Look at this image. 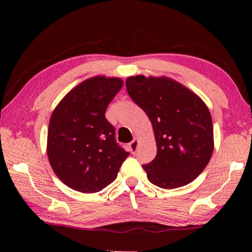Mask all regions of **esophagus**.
<instances>
[{
  "mask_svg": "<svg viewBox=\"0 0 252 252\" xmlns=\"http://www.w3.org/2000/svg\"><path fill=\"white\" fill-rule=\"evenodd\" d=\"M138 144H139L138 139H134L133 141L130 142L129 148H130V151H131L132 153H135V152H136V149H138Z\"/></svg>",
  "mask_w": 252,
  "mask_h": 252,
  "instance_id": "34e87169",
  "label": "esophagus"
}]
</instances>
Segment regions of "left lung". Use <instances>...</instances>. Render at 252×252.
Segmentation results:
<instances>
[{"instance_id":"left-lung-1","label":"left lung","mask_w":252,"mask_h":252,"mask_svg":"<svg viewBox=\"0 0 252 252\" xmlns=\"http://www.w3.org/2000/svg\"><path fill=\"white\" fill-rule=\"evenodd\" d=\"M126 91L152 123L157 156L143 164L149 181L163 189L192 182L211 159L213 126L206 103L165 76H130Z\"/></svg>"}]
</instances>
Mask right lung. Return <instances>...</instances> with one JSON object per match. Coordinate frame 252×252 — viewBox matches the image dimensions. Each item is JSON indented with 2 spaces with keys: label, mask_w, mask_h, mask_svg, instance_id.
Masks as SVG:
<instances>
[{
  "label": "right lung",
  "mask_w": 252,
  "mask_h": 252,
  "mask_svg": "<svg viewBox=\"0 0 252 252\" xmlns=\"http://www.w3.org/2000/svg\"><path fill=\"white\" fill-rule=\"evenodd\" d=\"M123 81L94 76L60 101L50 119L48 158L64 185L83 193L99 192L117 179L129 152L116 141L105 110Z\"/></svg>",
  "instance_id": "obj_1"
}]
</instances>
